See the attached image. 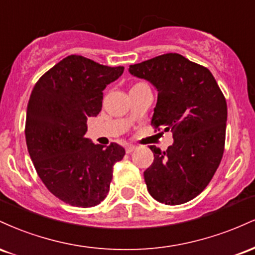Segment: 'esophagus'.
<instances>
[{
    "instance_id": "esophagus-1",
    "label": "esophagus",
    "mask_w": 255,
    "mask_h": 255,
    "mask_svg": "<svg viewBox=\"0 0 255 255\" xmlns=\"http://www.w3.org/2000/svg\"><path fill=\"white\" fill-rule=\"evenodd\" d=\"M135 146L134 145H127L126 146V152H127V153H131V152L133 151H135Z\"/></svg>"
}]
</instances>
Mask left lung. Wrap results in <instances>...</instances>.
<instances>
[{
  "label": "left lung",
  "mask_w": 255,
  "mask_h": 255,
  "mask_svg": "<svg viewBox=\"0 0 255 255\" xmlns=\"http://www.w3.org/2000/svg\"><path fill=\"white\" fill-rule=\"evenodd\" d=\"M129 73L158 91L151 125L170 129L174 144L166 151L150 146L153 163L144 171L151 197L180 205L206 188L224 152L227 102L206 67L180 54H164L129 66Z\"/></svg>",
  "instance_id": "8db88e82"
}]
</instances>
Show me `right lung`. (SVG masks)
Here are the masks:
<instances>
[{
  "mask_svg": "<svg viewBox=\"0 0 255 255\" xmlns=\"http://www.w3.org/2000/svg\"><path fill=\"white\" fill-rule=\"evenodd\" d=\"M79 55L63 58L34 85L25 135L38 176L55 197L78 207L101 204L109 193L122 146L85 137L87 119L102 110L103 90L124 73Z\"/></svg>",
  "mask_w": 255,
  "mask_h": 255,
  "instance_id": "right-lung-1",
  "label": "right lung"
}]
</instances>
